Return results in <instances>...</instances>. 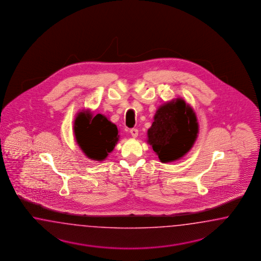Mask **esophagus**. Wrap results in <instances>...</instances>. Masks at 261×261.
I'll list each match as a JSON object with an SVG mask.
<instances>
[{
  "label": "esophagus",
  "instance_id": "34e87169",
  "mask_svg": "<svg viewBox=\"0 0 261 261\" xmlns=\"http://www.w3.org/2000/svg\"><path fill=\"white\" fill-rule=\"evenodd\" d=\"M130 133H131L133 138H137L138 134H139V130L136 129V128H132V129L130 130Z\"/></svg>",
  "mask_w": 261,
  "mask_h": 261
}]
</instances>
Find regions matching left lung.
<instances>
[{
  "label": "left lung",
  "instance_id": "1",
  "mask_svg": "<svg viewBox=\"0 0 261 261\" xmlns=\"http://www.w3.org/2000/svg\"><path fill=\"white\" fill-rule=\"evenodd\" d=\"M194 112L178 98L159 108L148 129V143L163 163L176 161L190 150L197 138Z\"/></svg>",
  "mask_w": 261,
  "mask_h": 261
}]
</instances>
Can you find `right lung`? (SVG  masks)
<instances>
[{
    "label": "right lung",
    "instance_id": "1",
    "mask_svg": "<svg viewBox=\"0 0 261 261\" xmlns=\"http://www.w3.org/2000/svg\"><path fill=\"white\" fill-rule=\"evenodd\" d=\"M73 129L81 149L96 161L106 158L119 141L118 128L101 114L93 117L89 113H80Z\"/></svg>",
    "mask_w": 261,
    "mask_h": 261
}]
</instances>
